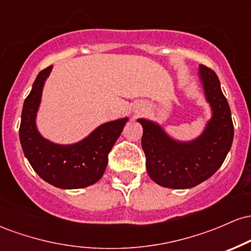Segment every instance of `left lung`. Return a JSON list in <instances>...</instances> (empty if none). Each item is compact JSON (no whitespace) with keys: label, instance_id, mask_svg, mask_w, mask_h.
Wrapping results in <instances>:
<instances>
[{"label":"left lung","instance_id":"8db88e82","mask_svg":"<svg viewBox=\"0 0 251 251\" xmlns=\"http://www.w3.org/2000/svg\"><path fill=\"white\" fill-rule=\"evenodd\" d=\"M200 75L214 116L204 133L191 143H178L162 127L145 119L142 148L151 179L171 189H189L206 180L221 168L234 139L229 103L222 93L218 76L211 68L200 66Z\"/></svg>","mask_w":251,"mask_h":251}]
</instances>
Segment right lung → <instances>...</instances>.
<instances>
[{
  "mask_svg": "<svg viewBox=\"0 0 251 251\" xmlns=\"http://www.w3.org/2000/svg\"><path fill=\"white\" fill-rule=\"evenodd\" d=\"M51 67L40 72L30 93L25 98L20 125V142L31 168L43 180L61 189L86 188L102 177L108 163V153L123 132L127 118L103 124L82 142L73 145L48 142L37 132L35 117L43 85Z\"/></svg>",
  "mask_w": 251,
  "mask_h": 251,
  "instance_id": "obj_1",
  "label": "right lung"
}]
</instances>
